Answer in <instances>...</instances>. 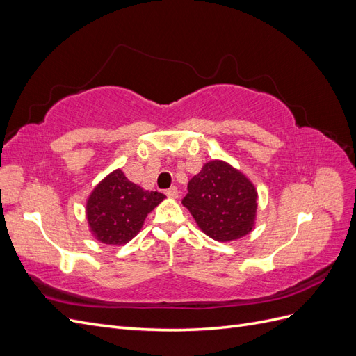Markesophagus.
I'll return each mask as SVG.
<instances>
[{"label": "esophagus", "instance_id": "esophagus-1", "mask_svg": "<svg viewBox=\"0 0 356 356\" xmlns=\"http://www.w3.org/2000/svg\"><path fill=\"white\" fill-rule=\"evenodd\" d=\"M165 193H166V196H168L169 199H177V197H178V188H177V187H170V188H168Z\"/></svg>", "mask_w": 356, "mask_h": 356}]
</instances>
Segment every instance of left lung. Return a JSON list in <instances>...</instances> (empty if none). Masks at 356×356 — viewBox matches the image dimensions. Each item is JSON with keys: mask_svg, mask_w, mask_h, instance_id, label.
I'll use <instances>...</instances> for the list:
<instances>
[{"mask_svg": "<svg viewBox=\"0 0 356 356\" xmlns=\"http://www.w3.org/2000/svg\"><path fill=\"white\" fill-rule=\"evenodd\" d=\"M187 188L182 204L211 239L232 242L252 232L258 195L239 169L224 160H211L188 181Z\"/></svg>", "mask_w": 356, "mask_h": 356, "instance_id": "obj_1", "label": "left lung"}]
</instances>
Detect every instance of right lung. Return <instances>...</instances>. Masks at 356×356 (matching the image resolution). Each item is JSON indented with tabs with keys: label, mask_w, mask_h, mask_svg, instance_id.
Returning a JSON list of instances; mask_svg holds the SVG:
<instances>
[{
	"label": "right lung",
	"mask_w": 356,
	"mask_h": 356,
	"mask_svg": "<svg viewBox=\"0 0 356 356\" xmlns=\"http://www.w3.org/2000/svg\"><path fill=\"white\" fill-rule=\"evenodd\" d=\"M166 196L144 190L129 181L122 169L113 170L93 188L86 215L95 239L120 246L141 232L147 215Z\"/></svg>",
	"instance_id": "right-lung-1"
}]
</instances>
